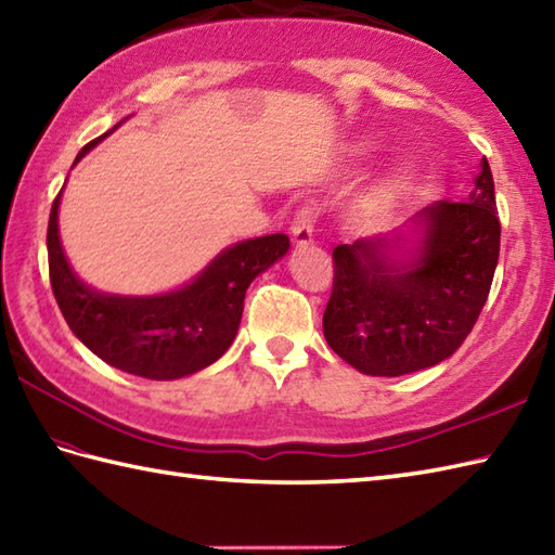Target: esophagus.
<instances>
[{
	"mask_svg": "<svg viewBox=\"0 0 555 555\" xmlns=\"http://www.w3.org/2000/svg\"><path fill=\"white\" fill-rule=\"evenodd\" d=\"M314 221H317V211L312 207H302L296 211L293 217L291 231L293 238H296V245H310L314 238Z\"/></svg>",
	"mask_w": 555,
	"mask_h": 555,
	"instance_id": "obj_1",
	"label": "esophagus"
}]
</instances>
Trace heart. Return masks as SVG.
Instances as JSON below:
<instances>
[{
    "instance_id": "1",
    "label": "heart",
    "mask_w": 555,
    "mask_h": 555,
    "mask_svg": "<svg viewBox=\"0 0 555 555\" xmlns=\"http://www.w3.org/2000/svg\"><path fill=\"white\" fill-rule=\"evenodd\" d=\"M370 150H372L370 145H362V147L358 150V155H367V152H370Z\"/></svg>"
}]
</instances>
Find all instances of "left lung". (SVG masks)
Segmentation results:
<instances>
[{
	"label": "left lung",
	"mask_w": 555,
	"mask_h": 555,
	"mask_svg": "<svg viewBox=\"0 0 555 555\" xmlns=\"http://www.w3.org/2000/svg\"><path fill=\"white\" fill-rule=\"evenodd\" d=\"M417 253L391 257L400 238L334 247V288L324 336L338 358L372 376L410 374L451 358L489 298L501 221L489 162L469 199H439L417 211Z\"/></svg>",
	"instance_id": "obj_1"
}]
</instances>
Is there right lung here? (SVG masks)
<instances>
[{
    "label": "right lung",
    "instance_id": "right-lung-1",
    "mask_svg": "<svg viewBox=\"0 0 555 555\" xmlns=\"http://www.w3.org/2000/svg\"><path fill=\"white\" fill-rule=\"evenodd\" d=\"M109 133L82 147L76 162ZM59 197L62 191L47 227L50 284L59 310L98 358L145 379H181L217 362L238 334L247 286L291 247L284 233L262 235L223 250L193 284L167 296H104L82 284L66 262L56 223Z\"/></svg>",
    "mask_w": 555,
    "mask_h": 555
}]
</instances>
